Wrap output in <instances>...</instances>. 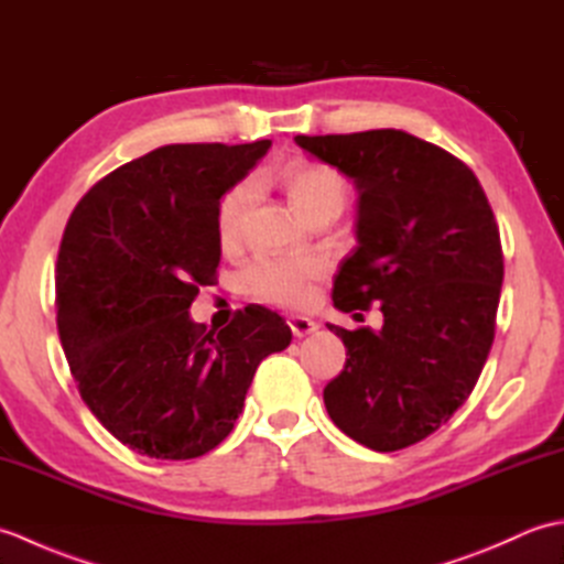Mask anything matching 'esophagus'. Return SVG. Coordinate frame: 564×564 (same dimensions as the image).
<instances>
[{"mask_svg":"<svg viewBox=\"0 0 564 564\" xmlns=\"http://www.w3.org/2000/svg\"><path fill=\"white\" fill-rule=\"evenodd\" d=\"M289 325H291V332L295 334V337H307V334L317 332V322L305 317V315L289 317Z\"/></svg>","mask_w":564,"mask_h":564,"instance_id":"esophagus-1","label":"esophagus"}]
</instances>
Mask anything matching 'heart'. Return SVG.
<instances>
[{"label": "heart", "mask_w": 564, "mask_h": 564, "mask_svg": "<svg viewBox=\"0 0 564 564\" xmlns=\"http://www.w3.org/2000/svg\"><path fill=\"white\" fill-rule=\"evenodd\" d=\"M285 191H289L293 203L301 208L310 220L317 218L319 213H341L349 198L346 182L327 166L301 164L291 166L283 174ZM254 200V188L251 184H237L220 198L218 206V237L225 245L235 242L242 235L247 213ZM325 273V263L313 254H261L251 259L239 273L242 289L273 305H297L303 303L310 293V283Z\"/></svg>", "instance_id": "obj_1"}]
</instances>
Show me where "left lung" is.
<instances>
[{"mask_svg":"<svg viewBox=\"0 0 564 564\" xmlns=\"http://www.w3.org/2000/svg\"><path fill=\"white\" fill-rule=\"evenodd\" d=\"M295 142L358 191V245L334 279V307L382 313L380 329L329 325L349 358L325 406L364 446L406 448L470 398L492 349L505 281L492 206L467 164L404 130Z\"/></svg>","mask_w":564,"mask_h":564,"instance_id":"left-lung-1","label":"left lung"}]
</instances>
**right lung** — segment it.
<instances>
[{
    "mask_svg": "<svg viewBox=\"0 0 564 564\" xmlns=\"http://www.w3.org/2000/svg\"><path fill=\"white\" fill-rule=\"evenodd\" d=\"M271 140L164 145L72 210L57 254V334L82 400L140 455L188 460L230 434L257 366L293 334L245 307L218 334L188 315L220 263V198Z\"/></svg>",
    "mask_w": 564,
    "mask_h": 564,
    "instance_id": "obj_1",
    "label": "right lung"
}]
</instances>
